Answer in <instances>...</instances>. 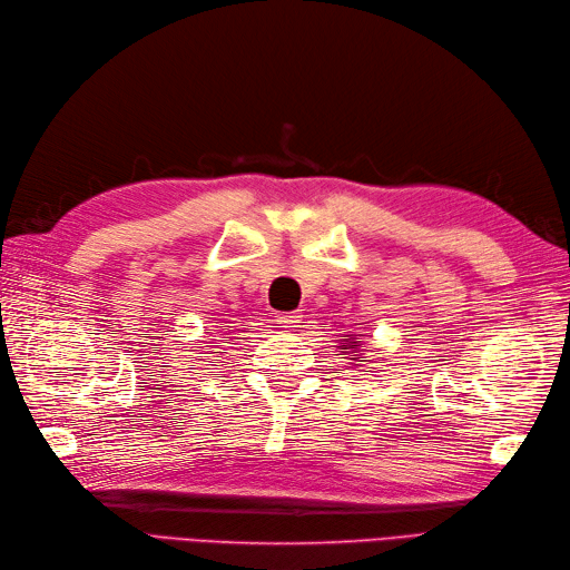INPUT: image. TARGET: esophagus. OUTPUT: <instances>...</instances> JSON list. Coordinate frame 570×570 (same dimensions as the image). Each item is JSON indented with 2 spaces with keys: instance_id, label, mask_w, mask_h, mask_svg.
I'll return each instance as SVG.
<instances>
[{
  "instance_id": "esophagus-1",
  "label": "esophagus",
  "mask_w": 570,
  "mask_h": 570,
  "mask_svg": "<svg viewBox=\"0 0 570 570\" xmlns=\"http://www.w3.org/2000/svg\"><path fill=\"white\" fill-rule=\"evenodd\" d=\"M301 313L298 311H286V313H276V323H278V328H284V331H296L298 328V323H301Z\"/></svg>"
}]
</instances>
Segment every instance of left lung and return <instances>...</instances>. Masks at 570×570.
Here are the masks:
<instances>
[{
	"mask_svg": "<svg viewBox=\"0 0 570 570\" xmlns=\"http://www.w3.org/2000/svg\"><path fill=\"white\" fill-rule=\"evenodd\" d=\"M353 343H360V341H350V337H347V341H345V345H341V350H350V347H357V345H353ZM357 360V357H355ZM360 362H365V360H360Z\"/></svg>",
	"mask_w": 570,
	"mask_h": 570,
	"instance_id": "1",
	"label": "left lung"
}]
</instances>
